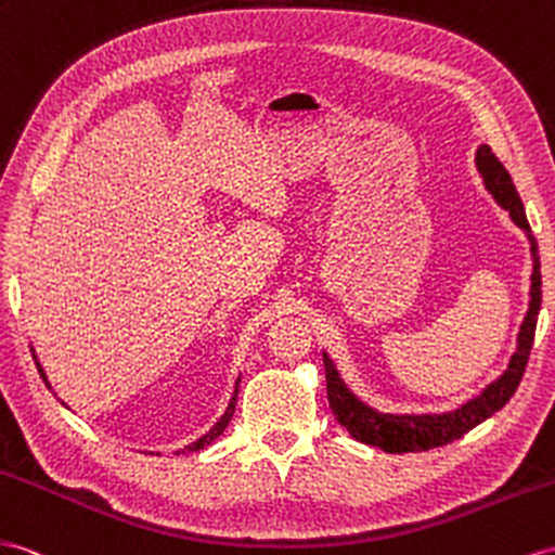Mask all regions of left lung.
<instances>
[{
	"mask_svg": "<svg viewBox=\"0 0 555 555\" xmlns=\"http://www.w3.org/2000/svg\"><path fill=\"white\" fill-rule=\"evenodd\" d=\"M476 166L482 176V182L494 196V202L504 206L514 222L520 230L528 232L530 250H532V288H530V309L525 314V321L518 333V347L511 357L508 367L504 375L492 382L488 389H482L480 396L464 403L460 410L448 415H385L375 413L373 408L363 405L357 396H353L345 382L339 379L333 361L328 353H323L325 363V382H328V403L335 420L345 426V429L361 440V443L375 446L385 452H422L438 446L452 443V440L462 438L474 426L492 417L496 410H502L511 396L516 393L525 365L530 359V349L534 343V328H537V314L542 307V272H539V250L537 241L530 234V222L525 218V208L520 196L516 192V184L511 180L508 170L496 159L488 145H480L476 152Z\"/></svg>",
	"mask_w": 555,
	"mask_h": 555,
	"instance_id": "1",
	"label": "left lung"
}]
</instances>
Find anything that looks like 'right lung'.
I'll use <instances>...</instances> for the list:
<instances>
[{
	"label": "right lung",
	"instance_id": "add662e5",
	"mask_svg": "<svg viewBox=\"0 0 555 555\" xmlns=\"http://www.w3.org/2000/svg\"><path fill=\"white\" fill-rule=\"evenodd\" d=\"M37 371H39V375H41V379H44L47 382V375H44V371H41V365L37 363ZM47 385H49V382H47ZM236 387H238V382H236ZM236 391L238 389H234V396H232V401H230V405H227V410H224V415L218 420V424L216 426H212V429L208 431V434H204L202 438H198V440H194V443L192 446H188V448H184L182 452H196V450H204L206 446H210L212 443V440H216L224 429H227V424H230V420H232V415H234V405H236Z\"/></svg>",
	"mask_w": 555,
	"mask_h": 555
}]
</instances>
